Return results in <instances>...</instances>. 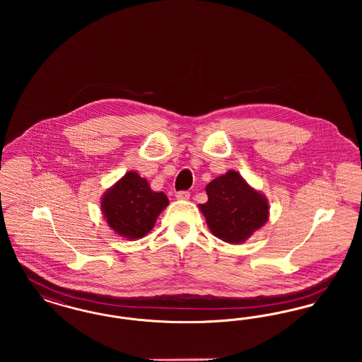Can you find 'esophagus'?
Segmentation results:
<instances>
[{"label":"esophagus","mask_w":362,"mask_h":362,"mask_svg":"<svg viewBox=\"0 0 362 362\" xmlns=\"http://www.w3.org/2000/svg\"><path fill=\"white\" fill-rule=\"evenodd\" d=\"M176 198H177V199H189V191H187V189L177 191V192H176Z\"/></svg>","instance_id":"obj_1"}]
</instances>
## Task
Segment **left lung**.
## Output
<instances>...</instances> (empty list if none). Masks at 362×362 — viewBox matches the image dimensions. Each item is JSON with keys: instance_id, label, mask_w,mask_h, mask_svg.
<instances>
[{"instance_id": "8db88e82", "label": "left lung", "mask_w": 362, "mask_h": 362, "mask_svg": "<svg viewBox=\"0 0 362 362\" xmlns=\"http://www.w3.org/2000/svg\"><path fill=\"white\" fill-rule=\"evenodd\" d=\"M207 202L199 209L214 236L232 244L247 240L267 221L269 204L235 171L216 177L206 186Z\"/></svg>"}]
</instances>
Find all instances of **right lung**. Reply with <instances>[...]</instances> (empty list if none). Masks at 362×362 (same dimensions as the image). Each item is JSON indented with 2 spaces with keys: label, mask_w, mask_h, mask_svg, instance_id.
<instances>
[{
  "label": "right lung",
  "mask_w": 362,
  "mask_h": 362,
  "mask_svg": "<svg viewBox=\"0 0 362 362\" xmlns=\"http://www.w3.org/2000/svg\"><path fill=\"white\" fill-rule=\"evenodd\" d=\"M167 205V195L152 191L148 182L136 173H126L105 192L102 201L107 223L118 235L127 239L145 236Z\"/></svg>",
  "instance_id": "add662e5"
}]
</instances>
